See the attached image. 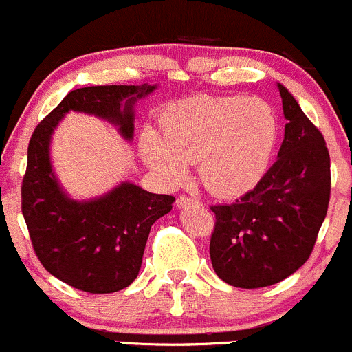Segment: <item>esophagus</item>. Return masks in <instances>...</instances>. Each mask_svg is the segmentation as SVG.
Masks as SVG:
<instances>
[{
    "label": "esophagus",
    "mask_w": 352,
    "mask_h": 352,
    "mask_svg": "<svg viewBox=\"0 0 352 352\" xmlns=\"http://www.w3.org/2000/svg\"><path fill=\"white\" fill-rule=\"evenodd\" d=\"M193 204H198L197 200H195V198H191V197H186V195H179V197L176 198V205L177 207H186V205H193Z\"/></svg>",
    "instance_id": "obj_1"
}]
</instances>
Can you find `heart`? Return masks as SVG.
I'll list each match as a JSON object with an SVG mask.
<instances>
[{
	"label": "heart",
	"instance_id": "b5f03b06",
	"mask_svg": "<svg viewBox=\"0 0 352 352\" xmlns=\"http://www.w3.org/2000/svg\"><path fill=\"white\" fill-rule=\"evenodd\" d=\"M279 142V118L267 100L246 96H200L173 102L162 114V135L145 130L140 151L166 183L179 184L188 162L212 195L252 191L267 175Z\"/></svg>",
	"mask_w": 352,
	"mask_h": 352
}]
</instances>
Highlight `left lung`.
<instances>
[{"label": "left lung", "mask_w": 352, "mask_h": 352, "mask_svg": "<svg viewBox=\"0 0 352 352\" xmlns=\"http://www.w3.org/2000/svg\"><path fill=\"white\" fill-rule=\"evenodd\" d=\"M286 116L277 161L239 200L214 205L210 260L224 283L243 289L272 286L309 258L330 200L325 138L293 94L279 83Z\"/></svg>", "instance_id": "8db88e82"}]
</instances>
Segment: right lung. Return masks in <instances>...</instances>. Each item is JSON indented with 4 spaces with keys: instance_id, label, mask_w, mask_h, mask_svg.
I'll return each mask as SVG.
<instances>
[{
    "instance_id": "add662e5",
    "label": "right lung",
    "mask_w": 352,
    "mask_h": 352,
    "mask_svg": "<svg viewBox=\"0 0 352 352\" xmlns=\"http://www.w3.org/2000/svg\"><path fill=\"white\" fill-rule=\"evenodd\" d=\"M155 85H97L72 90L37 124L27 151L22 214L34 252L44 269L75 289L116 293L130 286L142 267L152 224L171 212L175 197L121 183L92 200H72L53 173L51 137L69 111L99 116L131 140L133 106Z\"/></svg>"
}]
</instances>
